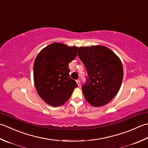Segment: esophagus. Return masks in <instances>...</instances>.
<instances>
[{"mask_svg": "<svg viewBox=\"0 0 148 148\" xmlns=\"http://www.w3.org/2000/svg\"><path fill=\"white\" fill-rule=\"evenodd\" d=\"M76 82H77V84L78 85H80V80H79V79H77V80L76 81Z\"/></svg>", "mask_w": 148, "mask_h": 148, "instance_id": "34e87169", "label": "esophagus"}]
</instances>
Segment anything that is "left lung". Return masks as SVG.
I'll use <instances>...</instances> for the list:
<instances>
[{
  "label": "left lung",
  "mask_w": 148,
  "mask_h": 148,
  "mask_svg": "<svg viewBox=\"0 0 148 148\" xmlns=\"http://www.w3.org/2000/svg\"><path fill=\"white\" fill-rule=\"evenodd\" d=\"M78 56L88 74L82 86L86 100L95 107L106 105L116 95L123 82V66L119 58L102 45L80 47Z\"/></svg>",
  "instance_id": "1"
}]
</instances>
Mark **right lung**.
I'll return each mask as SVG.
<instances>
[{"mask_svg":"<svg viewBox=\"0 0 148 148\" xmlns=\"http://www.w3.org/2000/svg\"><path fill=\"white\" fill-rule=\"evenodd\" d=\"M78 47L53 43L37 55L33 67L34 83L38 94L52 106L63 105L77 87L70 77L69 63L77 54Z\"/></svg>","mask_w":148,"mask_h":148,"instance_id":"right-lung-1","label":"right lung"}]
</instances>
